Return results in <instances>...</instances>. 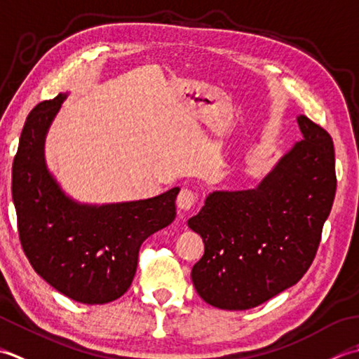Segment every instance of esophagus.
<instances>
[{"instance_id":"obj_1","label":"esophagus","mask_w":359,"mask_h":359,"mask_svg":"<svg viewBox=\"0 0 359 359\" xmlns=\"http://www.w3.org/2000/svg\"><path fill=\"white\" fill-rule=\"evenodd\" d=\"M196 201H198V194L194 192V190H190V189H182L178 194L177 206L181 210H190L195 206Z\"/></svg>"}]
</instances>
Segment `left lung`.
Returning <instances> with one entry per match:
<instances>
[{
    "instance_id": "left-lung-1",
    "label": "left lung",
    "mask_w": 359,
    "mask_h": 359,
    "mask_svg": "<svg viewBox=\"0 0 359 359\" xmlns=\"http://www.w3.org/2000/svg\"><path fill=\"white\" fill-rule=\"evenodd\" d=\"M302 141L257 187L215 190L189 218L204 241L192 282L204 302L250 310L302 279L316 255L336 192L334 149L327 131L297 116Z\"/></svg>"
}]
</instances>
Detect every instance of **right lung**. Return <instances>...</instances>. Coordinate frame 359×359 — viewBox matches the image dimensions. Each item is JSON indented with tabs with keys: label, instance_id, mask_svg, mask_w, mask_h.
<instances>
[{
	"label": "right lung",
	"instance_id": "add662e5",
	"mask_svg": "<svg viewBox=\"0 0 359 359\" xmlns=\"http://www.w3.org/2000/svg\"><path fill=\"white\" fill-rule=\"evenodd\" d=\"M68 94L36 105L12 165L20 241L35 273L80 304L119 299L136 273L142 241L177 217L180 187L147 200L86 204L58 184L45 159L48 130Z\"/></svg>",
	"mask_w": 359,
	"mask_h": 359
}]
</instances>
